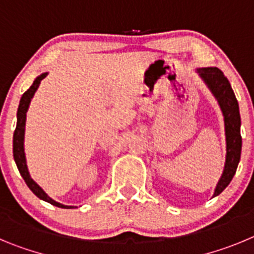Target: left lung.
I'll return each mask as SVG.
<instances>
[{
  "mask_svg": "<svg viewBox=\"0 0 254 254\" xmlns=\"http://www.w3.org/2000/svg\"><path fill=\"white\" fill-rule=\"evenodd\" d=\"M198 76L206 83L211 93L218 100L220 109L224 115V125H225V136H227V158L224 166L223 175L216 185L215 197L225 190L230 184L237 172L242 152V136H241V114L239 105L235 95L232 90L229 81L224 73L216 67L197 68Z\"/></svg>",
  "mask_w": 254,
  "mask_h": 254,
  "instance_id": "obj_1",
  "label": "left lung"
}]
</instances>
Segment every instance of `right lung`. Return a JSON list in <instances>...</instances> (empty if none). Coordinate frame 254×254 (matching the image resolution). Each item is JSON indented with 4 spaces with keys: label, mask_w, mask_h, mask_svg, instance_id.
<instances>
[{
    "label": "right lung",
    "mask_w": 254,
    "mask_h": 254,
    "mask_svg": "<svg viewBox=\"0 0 254 254\" xmlns=\"http://www.w3.org/2000/svg\"><path fill=\"white\" fill-rule=\"evenodd\" d=\"M48 73H42L40 76H38L35 78V81L33 82L31 87L26 91V92L22 95L21 100H20L19 109H17V124H16L15 132H13V159L16 162V166L19 168L20 175L22 176V178L26 182L27 187L38 196L39 198L47 201L49 204L54 205L57 207H62V209H73L74 206H68V205L59 204L57 201H54L53 198L49 197V196L45 193L44 190L39 186L33 178H31L29 170H27L26 166V158H25V152H24V136H25V123H26V113L27 109H29V105H30L31 99L33 96L35 95L36 90H38L39 84L43 79L47 77Z\"/></svg>",
    "instance_id": "obj_1"
}]
</instances>
